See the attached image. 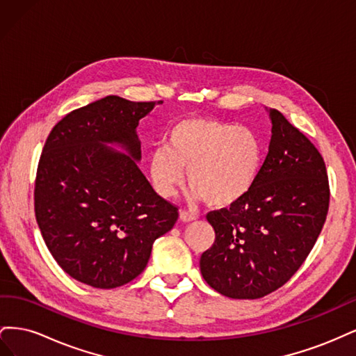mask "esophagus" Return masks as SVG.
Here are the masks:
<instances>
[{
    "label": "esophagus",
    "mask_w": 356,
    "mask_h": 356,
    "mask_svg": "<svg viewBox=\"0 0 356 356\" xmlns=\"http://www.w3.org/2000/svg\"><path fill=\"white\" fill-rule=\"evenodd\" d=\"M179 220L184 221V222H191V221L196 220V217L193 213H190L188 211H181L179 212Z\"/></svg>",
    "instance_id": "esophagus-1"
}]
</instances>
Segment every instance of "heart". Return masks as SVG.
Here are the masks:
<instances>
[{"mask_svg": "<svg viewBox=\"0 0 356 356\" xmlns=\"http://www.w3.org/2000/svg\"><path fill=\"white\" fill-rule=\"evenodd\" d=\"M263 160V139L252 127L188 117L170 127L168 147L149 156L148 175L159 195L170 197L186 169L193 197L212 208H229L254 188Z\"/></svg>", "mask_w": 356, "mask_h": 356, "instance_id": "b5f03b06", "label": "heart"}]
</instances>
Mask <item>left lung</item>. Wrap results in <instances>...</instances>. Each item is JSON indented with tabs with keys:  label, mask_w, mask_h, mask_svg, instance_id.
<instances>
[{
	"label": "left lung",
	"mask_w": 356,
	"mask_h": 356,
	"mask_svg": "<svg viewBox=\"0 0 356 356\" xmlns=\"http://www.w3.org/2000/svg\"><path fill=\"white\" fill-rule=\"evenodd\" d=\"M268 115L272 138L257 184L233 207L207 215L215 241L200 257V272L230 298H261L286 284L328 213L324 159L282 113Z\"/></svg>",
	"instance_id": "8db88e82"
}]
</instances>
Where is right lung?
Here are the masks:
<instances>
[{
	"label": "right lung",
	"mask_w": 356,
	"mask_h": 356,
	"mask_svg": "<svg viewBox=\"0 0 356 356\" xmlns=\"http://www.w3.org/2000/svg\"><path fill=\"white\" fill-rule=\"evenodd\" d=\"M154 105L106 96L63 117L42 148L34 190L42 239L63 272L93 288L134 281L178 220L136 163V127Z\"/></svg>",
	"instance_id": "right-lung-1"
}]
</instances>
